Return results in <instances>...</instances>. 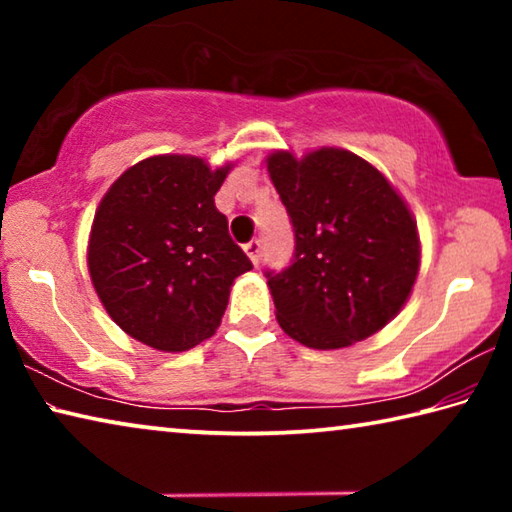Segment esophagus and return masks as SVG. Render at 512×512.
I'll use <instances>...</instances> for the list:
<instances>
[{"label": "esophagus", "instance_id": "esophagus-1", "mask_svg": "<svg viewBox=\"0 0 512 512\" xmlns=\"http://www.w3.org/2000/svg\"><path fill=\"white\" fill-rule=\"evenodd\" d=\"M244 250H246V255L250 257V262L257 266L259 264V257H262V241H259V239L248 241V244L244 246Z\"/></svg>", "mask_w": 512, "mask_h": 512}]
</instances>
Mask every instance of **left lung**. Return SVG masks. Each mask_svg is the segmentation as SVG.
I'll return each mask as SVG.
<instances>
[{
	"label": "left lung",
	"mask_w": 512,
	"mask_h": 512,
	"mask_svg": "<svg viewBox=\"0 0 512 512\" xmlns=\"http://www.w3.org/2000/svg\"><path fill=\"white\" fill-rule=\"evenodd\" d=\"M266 167L296 235L291 266L266 271L277 323L314 350L348 348L386 327L420 271L404 198L370 162L334 146L305 158L275 151Z\"/></svg>",
	"instance_id": "1"
}]
</instances>
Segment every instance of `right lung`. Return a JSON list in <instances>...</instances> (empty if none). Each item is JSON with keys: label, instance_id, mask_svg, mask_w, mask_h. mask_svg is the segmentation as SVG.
Instances as JSON below:
<instances>
[{"label": "right lung", "instance_id": "obj_1", "mask_svg": "<svg viewBox=\"0 0 512 512\" xmlns=\"http://www.w3.org/2000/svg\"><path fill=\"white\" fill-rule=\"evenodd\" d=\"M230 169L153 155L121 173L94 214V291L128 336L155 350L185 352L210 339L235 277L253 268L214 205Z\"/></svg>", "mask_w": 512, "mask_h": 512}]
</instances>
